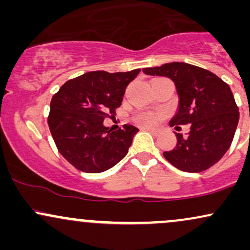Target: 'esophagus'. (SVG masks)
<instances>
[{
    "label": "esophagus",
    "instance_id": "obj_1",
    "mask_svg": "<svg viewBox=\"0 0 250 250\" xmlns=\"http://www.w3.org/2000/svg\"><path fill=\"white\" fill-rule=\"evenodd\" d=\"M146 130H148V131H150L151 134L153 135H157L159 134V130H157V129H154V128H145Z\"/></svg>",
    "mask_w": 250,
    "mask_h": 250
}]
</instances>
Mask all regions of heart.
Masks as SVG:
<instances>
[{"instance_id":"obj_1","label":"heart","mask_w":250,"mask_h":250,"mask_svg":"<svg viewBox=\"0 0 250 250\" xmlns=\"http://www.w3.org/2000/svg\"><path fill=\"white\" fill-rule=\"evenodd\" d=\"M160 116L154 115V114L148 113V111H141V113H137L135 115L134 120L137 125H143V127H153L156 125L157 120Z\"/></svg>"}]
</instances>
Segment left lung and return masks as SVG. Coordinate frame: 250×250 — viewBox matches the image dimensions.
Segmentation results:
<instances>
[{
    "mask_svg": "<svg viewBox=\"0 0 250 250\" xmlns=\"http://www.w3.org/2000/svg\"><path fill=\"white\" fill-rule=\"evenodd\" d=\"M142 71L174 82L179 103L169 123L190 125L187 136L176 133L175 148L163 153L166 160L187 173H200L219 162L230 147L240 117L229 85L211 71L185 62Z\"/></svg>",
    "mask_w": 250,
    "mask_h": 250,
    "instance_id": "1",
    "label": "left lung"
}]
</instances>
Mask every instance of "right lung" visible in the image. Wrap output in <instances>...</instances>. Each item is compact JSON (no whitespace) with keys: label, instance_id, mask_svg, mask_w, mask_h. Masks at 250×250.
Returning a JSON list of instances; mask_svg holds the SVG:
<instances>
[{"label":"right lung","instance_id":"obj_1","mask_svg":"<svg viewBox=\"0 0 250 250\" xmlns=\"http://www.w3.org/2000/svg\"><path fill=\"white\" fill-rule=\"evenodd\" d=\"M140 69L89 71L69 80L50 102L48 125L60 154L84 173H102L128 153L139 129L125 125L113 131L103 125L121 105L127 85Z\"/></svg>","mask_w":250,"mask_h":250}]
</instances>
